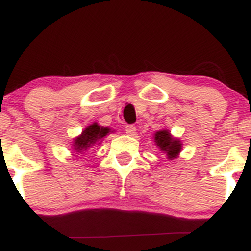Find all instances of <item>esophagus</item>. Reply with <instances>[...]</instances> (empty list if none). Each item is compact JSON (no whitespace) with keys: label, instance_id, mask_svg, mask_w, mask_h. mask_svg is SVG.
<instances>
[{"label":"esophagus","instance_id":"34e87169","mask_svg":"<svg viewBox=\"0 0 251 251\" xmlns=\"http://www.w3.org/2000/svg\"><path fill=\"white\" fill-rule=\"evenodd\" d=\"M125 131H126V134L134 135L135 134V131H137V128H135L134 125H127L125 127Z\"/></svg>","mask_w":251,"mask_h":251}]
</instances>
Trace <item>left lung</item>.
I'll return each instance as SVG.
<instances>
[{
    "mask_svg": "<svg viewBox=\"0 0 251 251\" xmlns=\"http://www.w3.org/2000/svg\"><path fill=\"white\" fill-rule=\"evenodd\" d=\"M153 140L154 145L162 151V153H165L169 160L179 157L181 149H183V144H181L179 138H175L169 129L163 128L155 132L153 134Z\"/></svg>",
    "mask_w": 251,
    "mask_h": 251,
    "instance_id": "1",
    "label": "left lung"
}]
</instances>
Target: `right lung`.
Returning <instances> with one entry per match:
<instances>
[{
  "label": "right lung",
  "instance_id": "1",
  "mask_svg": "<svg viewBox=\"0 0 251 251\" xmlns=\"http://www.w3.org/2000/svg\"><path fill=\"white\" fill-rule=\"evenodd\" d=\"M112 129L109 127H103L100 126L98 123H93L87 126L81 134L77 135L73 139V144H72V150H73V158H79L80 155L86 154L87 152L94 146L100 145L101 140L106 135L112 133ZM76 154L74 155V153Z\"/></svg>",
  "mask_w": 251,
  "mask_h": 251
}]
</instances>
